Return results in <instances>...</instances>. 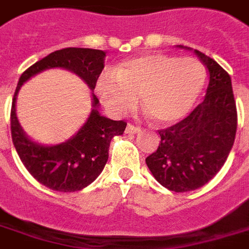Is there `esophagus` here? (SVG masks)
Here are the masks:
<instances>
[{
	"mask_svg": "<svg viewBox=\"0 0 249 249\" xmlns=\"http://www.w3.org/2000/svg\"><path fill=\"white\" fill-rule=\"evenodd\" d=\"M125 131H126L128 134H137V133H141V128L135 126V125L128 124V126H126Z\"/></svg>",
	"mask_w": 249,
	"mask_h": 249,
	"instance_id": "obj_1",
	"label": "esophagus"
}]
</instances>
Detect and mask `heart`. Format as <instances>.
<instances>
[{
    "label": "heart",
    "instance_id": "heart-1",
    "mask_svg": "<svg viewBox=\"0 0 249 249\" xmlns=\"http://www.w3.org/2000/svg\"><path fill=\"white\" fill-rule=\"evenodd\" d=\"M206 70L192 57L177 58L161 52L145 53L105 71L96 83V92L107 110L123 116L141 104L159 125L183 119L201 96Z\"/></svg>",
    "mask_w": 249,
    "mask_h": 249
}]
</instances>
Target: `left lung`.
I'll use <instances>...</instances> for the list:
<instances>
[{
    "label": "left lung",
    "instance_id": "obj_1",
    "mask_svg": "<svg viewBox=\"0 0 249 249\" xmlns=\"http://www.w3.org/2000/svg\"><path fill=\"white\" fill-rule=\"evenodd\" d=\"M195 52L210 74L205 100L185 119L159 130V148L145 159L162 187L180 193L203 187L219 173L234 144L238 123L230 75L213 58Z\"/></svg>",
    "mask_w": 249,
    "mask_h": 249
}]
</instances>
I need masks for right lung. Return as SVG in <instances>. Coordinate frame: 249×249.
<instances>
[{"label":"right lung","instance_id":"obj_1","mask_svg":"<svg viewBox=\"0 0 249 249\" xmlns=\"http://www.w3.org/2000/svg\"><path fill=\"white\" fill-rule=\"evenodd\" d=\"M105 56L106 53L101 50L64 48L52 52L26 69L19 79L10 116L13 143L30 175L52 191L76 192L96 180L108 160L111 139L124 133L126 123L102 116L98 112L100 101L92 94L93 108L89 118L75 135L60 144H39L24 133L16 118L18 93L32 76L53 68L68 69L75 72L93 92L97 79L104 70Z\"/></svg>","mask_w":249,"mask_h":249}]
</instances>
